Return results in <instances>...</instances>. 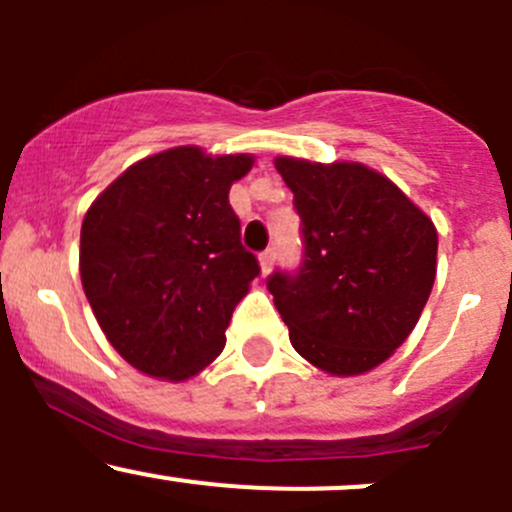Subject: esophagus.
<instances>
[{"instance_id": "34e87169", "label": "esophagus", "mask_w": 512, "mask_h": 512, "mask_svg": "<svg viewBox=\"0 0 512 512\" xmlns=\"http://www.w3.org/2000/svg\"><path fill=\"white\" fill-rule=\"evenodd\" d=\"M272 265H275V250H265L260 252V267H262V275H267V272L272 270Z\"/></svg>"}]
</instances>
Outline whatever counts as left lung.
<instances>
[{
    "label": "left lung",
    "instance_id": "1",
    "mask_svg": "<svg viewBox=\"0 0 512 512\" xmlns=\"http://www.w3.org/2000/svg\"><path fill=\"white\" fill-rule=\"evenodd\" d=\"M302 232L297 270H275L267 289L289 342L317 369L364 374L404 344L436 280L431 220L361 163L277 158Z\"/></svg>",
    "mask_w": 512,
    "mask_h": 512
}]
</instances>
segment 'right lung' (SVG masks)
Returning a JSON list of instances; mask_svg holds the SVG:
<instances>
[{
    "mask_svg": "<svg viewBox=\"0 0 512 512\" xmlns=\"http://www.w3.org/2000/svg\"><path fill=\"white\" fill-rule=\"evenodd\" d=\"M252 163L170 148L133 163L86 213V299L113 349L143 374L183 381L223 352L232 312L260 275L227 200Z\"/></svg>",
    "mask_w": 512,
    "mask_h": 512,
    "instance_id": "add662e5",
    "label": "right lung"
}]
</instances>
